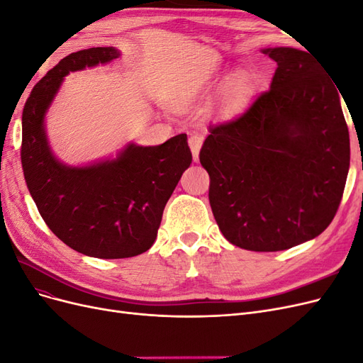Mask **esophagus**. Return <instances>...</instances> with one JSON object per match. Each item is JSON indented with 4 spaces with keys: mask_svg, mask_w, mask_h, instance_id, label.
Masks as SVG:
<instances>
[{
    "mask_svg": "<svg viewBox=\"0 0 363 363\" xmlns=\"http://www.w3.org/2000/svg\"><path fill=\"white\" fill-rule=\"evenodd\" d=\"M204 138L200 133H192L189 136V148L192 151V157L195 162H199V156H200V150L203 145Z\"/></svg>",
    "mask_w": 363,
    "mask_h": 363,
    "instance_id": "esophagus-1",
    "label": "esophagus"
}]
</instances>
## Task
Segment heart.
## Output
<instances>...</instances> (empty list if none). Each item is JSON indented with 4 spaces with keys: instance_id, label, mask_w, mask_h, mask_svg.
I'll use <instances>...</instances> for the list:
<instances>
[{
    "instance_id": "b5f03b06",
    "label": "heart",
    "mask_w": 363,
    "mask_h": 363,
    "mask_svg": "<svg viewBox=\"0 0 363 363\" xmlns=\"http://www.w3.org/2000/svg\"><path fill=\"white\" fill-rule=\"evenodd\" d=\"M255 83L248 72L239 71L230 77L223 96V108L225 112H235L242 107L252 95Z\"/></svg>"
}]
</instances>
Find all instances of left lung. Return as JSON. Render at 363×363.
Wrapping results in <instances>:
<instances>
[{
  "mask_svg": "<svg viewBox=\"0 0 363 363\" xmlns=\"http://www.w3.org/2000/svg\"><path fill=\"white\" fill-rule=\"evenodd\" d=\"M262 51L277 63L269 91L239 118L208 128L200 162L228 242L281 251L332 223L348 175L350 136L337 86L309 52Z\"/></svg>",
  "mask_w": 363,
  "mask_h": 363,
  "instance_id": "left-lung-1",
  "label": "left lung"
}]
</instances>
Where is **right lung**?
<instances>
[{"instance_id":"obj_1","label":"right lung","mask_w":363,"mask_h":363,"mask_svg":"<svg viewBox=\"0 0 363 363\" xmlns=\"http://www.w3.org/2000/svg\"><path fill=\"white\" fill-rule=\"evenodd\" d=\"M119 54L113 47L69 54L33 87L23 112L21 162L40 216L62 242L98 259L133 257L151 248L163 208L192 162L184 133L156 147L131 142L115 159L84 167L54 156L45 115L65 77Z\"/></svg>"}]
</instances>
